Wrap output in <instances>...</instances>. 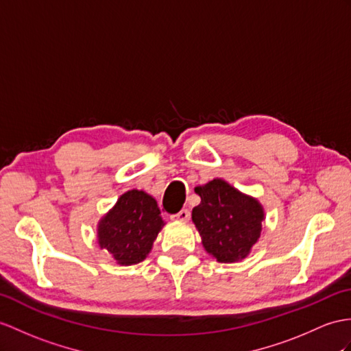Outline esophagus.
I'll return each instance as SVG.
<instances>
[{
    "mask_svg": "<svg viewBox=\"0 0 351 351\" xmlns=\"http://www.w3.org/2000/svg\"><path fill=\"white\" fill-rule=\"evenodd\" d=\"M171 219L173 220H180V221H187L191 219V211L189 210H180L178 213H176V215H171Z\"/></svg>",
    "mask_w": 351,
    "mask_h": 351,
    "instance_id": "1",
    "label": "esophagus"
}]
</instances>
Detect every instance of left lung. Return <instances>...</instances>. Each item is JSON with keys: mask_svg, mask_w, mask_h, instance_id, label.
I'll list each match as a JSON object with an SVG mask.
<instances>
[{"mask_svg": "<svg viewBox=\"0 0 351 351\" xmlns=\"http://www.w3.org/2000/svg\"><path fill=\"white\" fill-rule=\"evenodd\" d=\"M195 192L201 204L192 210V220L205 250L221 263L244 259L261 237V204L220 178L198 186Z\"/></svg>", "mask_w": 351, "mask_h": 351, "instance_id": "1", "label": "left lung"}]
</instances>
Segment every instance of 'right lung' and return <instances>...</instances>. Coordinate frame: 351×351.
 <instances>
[{
    "instance_id": "right-lung-1",
    "label": "right lung",
    "mask_w": 351,
    "mask_h": 351,
    "mask_svg": "<svg viewBox=\"0 0 351 351\" xmlns=\"http://www.w3.org/2000/svg\"><path fill=\"white\" fill-rule=\"evenodd\" d=\"M164 220L158 202L143 191H130L119 198L114 208L102 217L98 243L121 265L146 259Z\"/></svg>"
}]
</instances>
